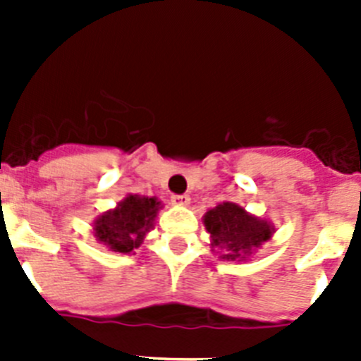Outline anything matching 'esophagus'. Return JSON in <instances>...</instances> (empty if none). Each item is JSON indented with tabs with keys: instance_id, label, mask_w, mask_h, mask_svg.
<instances>
[{
	"instance_id": "1",
	"label": "esophagus",
	"mask_w": 361,
	"mask_h": 361,
	"mask_svg": "<svg viewBox=\"0 0 361 361\" xmlns=\"http://www.w3.org/2000/svg\"><path fill=\"white\" fill-rule=\"evenodd\" d=\"M171 202L177 204V206H188L190 204V195H186V193L184 195H173L171 197Z\"/></svg>"
}]
</instances>
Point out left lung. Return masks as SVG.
<instances>
[{
    "mask_svg": "<svg viewBox=\"0 0 361 361\" xmlns=\"http://www.w3.org/2000/svg\"><path fill=\"white\" fill-rule=\"evenodd\" d=\"M204 226L212 238L213 251L229 262H242L267 242L275 228L235 202H222L204 215Z\"/></svg>",
    "mask_w": 361,
    "mask_h": 361,
    "instance_id": "1",
    "label": "left lung"
}]
</instances>
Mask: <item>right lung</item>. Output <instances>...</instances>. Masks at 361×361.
<instances>
[{"mask_svg":"<svg viewBox=\"0 0 361 361\" xmlns=\"http://www.w3.org/2000/svg\"><path fill=\"white\" fill-rule=\"evenodd\" d=\"M161 208L162 204L155 197L128 195L116 209L94 220V237L110 251L133 253L145 242Z\"/></svg>","mask_w":361,"mask_h":361,"instance_id":"right-lung-1","label":"right lung"}]
</instances>
